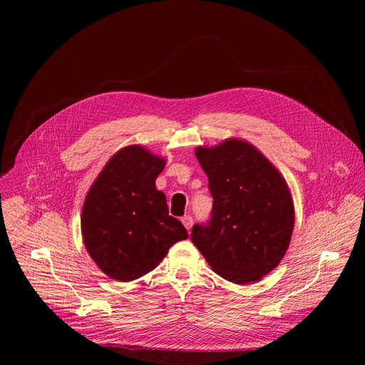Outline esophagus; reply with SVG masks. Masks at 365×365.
I'll list each match as a JSON object with an SVG mask.
<instances>
[{"label": "esophagus", "mask_w": 365, "mask_h": 365, "mask_svg": "<svg viewBox=\"0 0 365 365\" xmlns=\"http://www.w3.org/2000/svg\"><path fill=\"white\" fill-rule=\"evenodd\" d=\"M182 223L189 231V229L192 227V225H194V220H192V217H190V216H185V217H182Z\"/></svg>", "instance_id": "1"}]
</instances>
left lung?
I'll return each instance as SVG.
<instances>
[{
	"label": "left lung",
	"instance_id": "8db88e82",
	"mask_svg": "<svg viewBox=\"0 0 365 365\" xmlns=\"http://www.w3.org/2000/svg\"><path fill=\"white\" fill-rule=\"evenodd\" d=\"M208 178L213 215L190 240L212 269L234 284H252L274 271L287 253L294 204L284 176L250 142L229 138L195 148Z\"/></svg>",
	"mask_w": 365,
	"mask_h": 365
}]
</instances>
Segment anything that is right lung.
Wrapping results in <instances>:
<instances>
[{"label": "right lung", "mask_w": 365, "mask_h": 365, "mask_svg": "<svg viewBox=\"0 0 365 365\" xmlns=\"http://www.w3.org/2000/svg\"><path fill=\"white\" fill-rule=\"evenodd\" d=\"M165 158L142 145L117 150L94 179L81 213L86 250L112 279H138L160 264L168 248L187 238L183 225L168 216L155 180Z\"/></svg>", "instance_id": "1"}]
</instances>
